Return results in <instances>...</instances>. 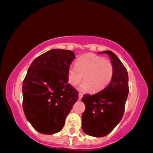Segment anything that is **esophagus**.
<instances>
[{"mask_svg":"<svg viewBox=\"0 0 153 153\" xmlns=\"http://www.w3.org/2000/svg\"><path fill=\"white\" fill-rule=\"evenodd\" d=\"M82 97H83V93H82V92L79 93V100H82Z\"/></svg>","mask_w":153,"mask_h":153,"instance_id":"1","label":"esophagus"}]
</instances>
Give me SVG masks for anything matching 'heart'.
I'll list each match as a JSON object with an SVG mask.
<instances>
[{
  "label": "heart",
  "mask_w": 153,
  "mask_h": 153,
  "mask_svg": "<svg viewBox=\"0 0 153 153\" xmlns=\"http://www.w3.org/2000/svg\"><path fill=\"white\" fill-rule=\"evenodd\" d=\"M114 67L112 62L100 56L87 53L79 57L76 66H71L68 70V81L72 86H76L83 79L84 82L80 89L99 91L104 89L112 80Z\"/></svg>",
  "instance_id": "heart-1"
}]
</instances>
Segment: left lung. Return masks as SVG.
Listing matches in <instances>:
<instances>
[{
  "mask_svg": "<svg viewBox=\"0 0 153 153\" xmlns=\"http://www.w3.org/2000/svg\"><path fill=\"white\" fill-rule=\"evenodd\" d=\"M107 53L114 67V74L107 87L95 94H84L85 110L82 117L84 133L102 137L110 133L123 118L129 93L128 74L125 66L111 51Z\"/></svg>",
  "mask_w": 153,
  "mask_h": 153,
  "instance_id": "1",
  "label": "left lung"
}]
</instances>
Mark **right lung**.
Wrapping results in <instances>:
<instances>
[{"label":"right lung","mask_w":153,"mask_h":153,"mask_svg":"<svg viewBox=\"0 0 153 153\" xmlns=\"http://www.w3.org/2000/svg\"><path fill=\"white\" fill-rule=\"evenodd\" d=\"M73 51L51 49L31 63L23 83V109L27 120L44 134L59 132L78 100V91L68 83Z\"/></svg>","instance_id":"right-lung-1"}]
</instances>
